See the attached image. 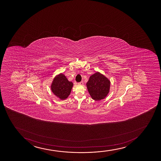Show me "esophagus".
I'll list each match as a JSON object with an SVG mask.
<instances>
[{
	"label": "esophagus",
	"mask_w": 161,
	"mask_h": 161,
	"mask_svg": "<svg viewBox=\"0 0 161 161\" xmlns=\"http://www.w3.org/2000/svg\"><path fill=\"white\" fill-rule=\"evenodd\" d=\"M78 85H83V81H80V83H78Z\"/></svg>",
	"instance_id": "34e87169"
}]
</instances>
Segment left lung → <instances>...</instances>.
<instances>
[{"mask_svg":"<svg viewBox=\"0 0 161 161\" xmlns=\"http://www.w3.org/2000/svg\"><path fill=\"white\" fill-rule=\"evenodd\" d=\"M86 86L93 99L100 100L105 98L108 93L110 81L102 74L96 72L90 76Z\"/></svg>","mask_w":161,"mask_h":161,"instance_id":"obj_1","label":"left lung"}]
</instances>
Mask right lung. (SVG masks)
<instances>
[{"mask_svg":"<svg viewBox=\"0 0 161 161\" xmlns=\"http://www.w3.org/2000/svg\"><path fill=\"white\" fill-rule=\"evenodd\" d=\"M73 83L68 81L63 74H59L54 78L52 84V90L56 96L64 100L70 94Z\"/></svg>","mask_w":161,"mask_h":161,"instance_id":"right-lung-1","label":"right lung"}]
</instances>
